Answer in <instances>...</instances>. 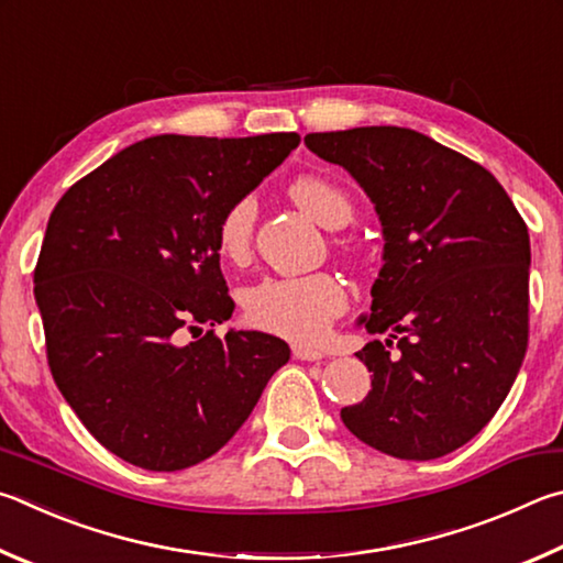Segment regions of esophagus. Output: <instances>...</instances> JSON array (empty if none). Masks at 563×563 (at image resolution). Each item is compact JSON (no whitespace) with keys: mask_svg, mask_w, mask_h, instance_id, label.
Here are the masks:
<instances>
[{"mask_svg":"<svg viewBox=\"0 0 563 563\" xmlns=\"http://www.w3.org/2000/svg\"><path fill=\"white\" fill-rule=\"evenodd\" d=\"M291 353H294V358H299V361H321L323 358V351L303 346V343H294Z\"/></svg>","mask_w":563,"mask_h":563,"instance_id":"obj_1","label":"esophagus"}]
</instances>
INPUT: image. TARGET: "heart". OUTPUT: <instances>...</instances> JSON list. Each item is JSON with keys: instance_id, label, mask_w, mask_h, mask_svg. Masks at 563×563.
I'll use <instances>...</instances> for the list:
<instances>
[{"instance_id": "obj_1", "label": "heart", "mask_w": 563, "mask_h": 563, "mask_svg": "<svg viewBox=\"0 0 563 563\" xmlns=\"http://www.w3.org/2000/svg\"><path fill=\"white\" fill-rule=\"evenodd\" d=\"M294 205L329 230L349 224L353 205L336 183L321 175H299L289 183ZM256 202L244 195L227 207L217 222V250L227 260H242L254 236ZM346 309V291L331 274L266 276L242 294L244 319L254 329L291 341L321 339L331 321Z\"/></svg>"}]
</instances>
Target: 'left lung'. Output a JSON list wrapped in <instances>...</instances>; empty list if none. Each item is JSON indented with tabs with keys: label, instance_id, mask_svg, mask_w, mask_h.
Listing matches in <instances>:
<instances>
[{
	"label": "left lung",
	"instance_id": "left-lung-1",
	"mask_svg": "<svg viewBox=\"0 0 563 563\" xmlns=\"http://www.w3.org/2000/svg\"><path fill=\"white\" fill-rule=\"evenodd\" d=\"M376 205L386 236L371 289V390L341 420L400 460H435L495 418L529 341V232L487 167L396 125L309 133Z\"/></svg>",
	"mask_w": 563,
	"mask_h": 563
}]
</instances>
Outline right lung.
I'll return each instance as SVG.
<instances>
[{
	"mask_svg": "<svg viewBox=\"0 0 563 563\" xmlns=\"http://www.w3.org/2000/svg\"><path fill=\"white\" fill-rule=\"evenodd\" d=\"M299 141L145 137L48 217L34 269L48 368L86 430L131 465L175 472L214 455L289 361L269 333H214L234 311L217 222ZM187 332L203 336L187 344Z\"/></svg>",
	"mask_w": 563,
	"mask_h": 563,
	"instance_id": "add662e5",
	"label": "right lung"
}]
</instances>
